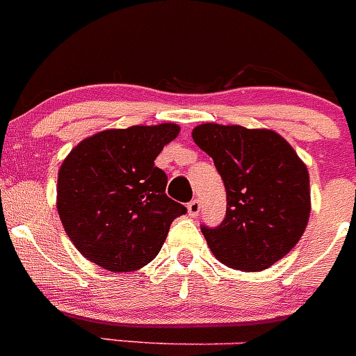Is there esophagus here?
<instances>
[{
  "label": "esophagus",
  "mask_w": 356,
  "mask_h": 356,
  "mask_svg": "<svg viewBox=\"0 0 356 356\" xmlns=\"http://www.w3.org/2000/svg\"><path fill=\"white\" fill-rule=\"evenodd\" d=\"M200 209H202V205H200V200H191V202L188 203V213L191 217L198 216Z\"/></svg>",
  "instance_id": "esophagus-1"
}]
</instances>
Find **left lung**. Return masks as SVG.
Listing matches in <instances>:
<instances>
[{"label":"left lung","instance_id":"1","mask_svg":"<svg viewBox=\"0 0 356 356\" xmlns=\"http://www.w3.org/2000/svg\"><path fill=\"white\" fill-rule=\"evenodd\" d=\"M193 140L213 160L226 188V217L202 233L217 261L261 271L301 240L312 210L309 174L273 130L203 123Z\"/></svg>","mask_w":356,"mask_h":356}]
</instances>
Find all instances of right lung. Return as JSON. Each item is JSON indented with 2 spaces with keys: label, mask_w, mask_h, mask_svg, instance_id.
<instances>
[{
  "label": "right lung",
  "mask_w": 356,
  "mask_h": 356,
  "mask_svg": "<svg viewBox=\"0 0 356 356\" xmlns=\"http://www.w3.org/2000/svg\"><path fill=\"white\" fill-rule=\"evenodd\" d=\"M179 130L175 123L102 130L62 161L58 216L88 261L108 271H137L161 250L186 207L165 195L167 174L154 160Z\"/></svg>",
  "instance_id": "1"
}]
</instances>
